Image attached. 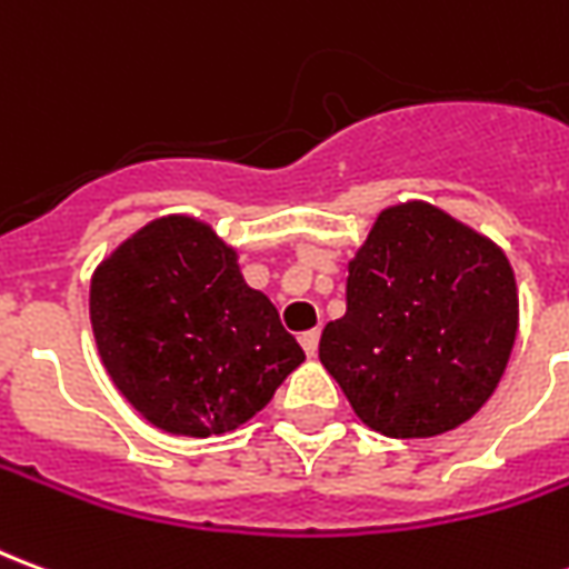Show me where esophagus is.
I'll return each instance as SVG.
<instances>
[{
	"instance_id": "34e87169",
	"label": "esophagus",
	"mask_w": 569,
	"mask_h": 569,
	"mask_svg": "<svg viewBox=\"0 0 569 569\" xmlns=\"http://www.w3.org/2000/svg\"><path fill=\"white\" fill-rule=\"evenodd\" d=\"M298 341H301V347H305V353H308V357H317V347H320V329H310V332L301 335Z\"/></svg>"
}]
</instances>
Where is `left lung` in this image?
Masks as SVG:
<instances>
[{
    "label": "left lung",
    "instance_id": "8db88e82",
    "mask_svg": "<svg viewBox=\"0 0 569 569\" xmlns=\"http://www.w3.org/2000/svg\"><path fill=\"white\" fill-rule=\"evenodd\" d=\"M347 271V313L322 329L320 362L357 418L390 439L466 423L497 390L518 332L506 252L406 200L378 212Z\"/></svg>",
    "mask_w": 569,
    "mask_h": 569
}]
</instances>
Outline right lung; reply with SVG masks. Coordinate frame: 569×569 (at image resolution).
I'll use <instances>...</instances> for the list:
<instances>
[{
	"label": "right lung",
	"instance_id": "right-lung-1",
	"mask_svg": "<svg viewBox=\"0 0 569 569\" xmlns=\"http://www.w3.org/2000/svg\"><path fill=\"white\" fill-rule=\"evenodd\" d=\"M240 256L194 216H161L91 277V329L118 393L151 427L210 439L256 418L305 362Z\"/></svg>",
	"mask_w": 569,
	"mask_h": 569
}]
</instances>
